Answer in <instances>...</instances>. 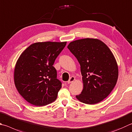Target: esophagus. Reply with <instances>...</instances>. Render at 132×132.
<instances>
[{
	"mask_svg": "<svg viewBox=\"0 0 132 132\" xmlns=\"http://www.w3.org/2000/svg\"><path fill=\"white\" fill-rule=\"evenodd\" d=\"M75 80H76V79H75V77H73V76L71 77L70 78V79H69V80L68 81V84H70L71 82H73V81Z\"/></svg>",
	"mask_w": 132,
	"mask_h": 132,
	"instance_id": "34e87169",
	"label": "esophagus"
}]
</instances>
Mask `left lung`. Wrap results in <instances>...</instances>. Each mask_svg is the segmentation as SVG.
Segmentation results:
<instances>
[{
	"mask_svg": "<svg viewBox=\"0 0 132 132\" xmlns=\"http://www.w3.org/2000/svg\"><path fill=\"white\" fill-rule=\"evenodd\" d=\"M68 49L80 64L83 89L76 96L88 104L98 103L107 97L116 86L118 68L107 45L97 39H82L69 43Z\"/></svg>",
	"mask_w": 132,
	"mask_h": 132,
	"instance_id": "left-lung-1",
	"label": "left lung"
}]
</instances>
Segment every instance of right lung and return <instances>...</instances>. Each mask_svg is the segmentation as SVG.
Wrapping results in <instances>:
<instances>
[{
    "instance_id": "1",
    "label": "right lung",
    "mask_w": 132,
    "mask_h": 132,
    "mask_svg": "<svg viewBox=\"0 0 132 132\" xmlns=\"http://www.w3.org/2000/svg\"><path fill=\"white\" fill-rule=\"evenodd\" d=\"M66 44V42L35 43L19 57L14 69V84L29 103L43 106L56 100L62 83L53 64Z\"/></svg>"
}]
</instances>
